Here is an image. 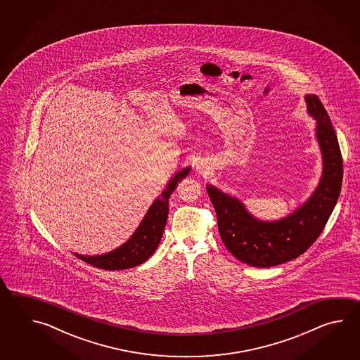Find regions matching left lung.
Returning <instances> with one entry per match:
<instances>
[{"label":"left lung","instance_id":"1","mask_svg":"<svg viewBox=\"0 0 360 360\" xmlns=\"http://www.w3.org/2000/svg\"><path fill=\"white\" fill-rule=\"evenodd\" d=\"M307 112L316 120V139L323 155L319 186L305 205L279 221L256 220L238 199L208 185L225 247L250 266L270 268L299 257L321 236L340 197L344 163L336 132L316 95H306Z\"/></svg>","mask_w":360,"mask_h":360}]
</instances>
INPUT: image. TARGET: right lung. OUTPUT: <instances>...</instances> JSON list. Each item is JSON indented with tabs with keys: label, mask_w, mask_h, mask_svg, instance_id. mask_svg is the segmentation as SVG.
I'll use <instances>...</instances> for the list:
<instances>
[{
	"label": "right lung",
	"mask_w": 360,
	"mask_h": 360,
	"mask_svg": "<svg viewBox=\"0 0 360 360\" xmlns=\"http://www.w3.org/2000/svg\"><path fill=\"white\" fill-rule=\"evenodd\" d=\"M191 167L181 169L171 179L166 189L161 195L154 200L153 205L148 210L146 217L140 224L138 230L132 237L112 252L100 255V256H82L75 253L79 260L90 264L95 268L104 270H123L134 268L146 262L161 242L163 230L169 216V199L172 191L176 189L177 184L189 174Z\"/></svg>",
	"instance_id": "right-lung-1"
}]
</instances>
